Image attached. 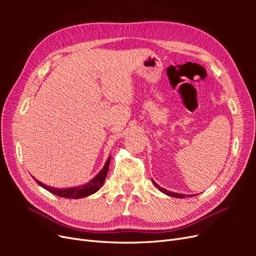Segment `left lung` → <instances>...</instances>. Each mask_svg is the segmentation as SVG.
<instances>
[{
    "mask_svg": "<svg viewBox=\"0 0 256 256\" xmlns=\"http://www.w3.org/2000/svg\"><path fill=\"white\" fill-rule=\"evenodd\" d=\"M152 182L154 184V186H156V187L160 190V191H162V192H164V193H166V196H173V198H186V196H186V194H180V193H175V192H171V191H168V190H166V189H164V188H162V187H160V186L158 184H156V182H154V180H152Z\"/></svg>",
    "mask_w": 256,
    "mask_h": 256,
    "instance_id": "8db88e82",
    "label": "left lung"
}]
</instances>
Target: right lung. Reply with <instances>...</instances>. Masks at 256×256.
Here are the masks:
<instances>
[{
    "instance_id": "obj_1",
    "label": "right lung",
    "mask_w": 256,
    "mask_h": 256,
    "mask_svg": "<svg viewBox=\"0 0 256 256\" xmlns=\"http://www.w3.org/2000/svg\"><path fill=\"white\" fill-rule=\"evenodd\" d=\"M110 157L109 159L106 160V164L104 166V168L100 171V173L95 177L92 178V180L85 184L83 186H80V187H76V188H68V189H56V188H52L50 186L47 184H44L42 182L36 180L35 178L34 180H36V182L42 186V188H44L46 190H48L49 192L53 193V194H56L60 198H85V196H88L92 193L97 192L100 187H102V184L106 180V177L108 174V171H109V166H110Z\"/></svg>"
}]
</instances>
